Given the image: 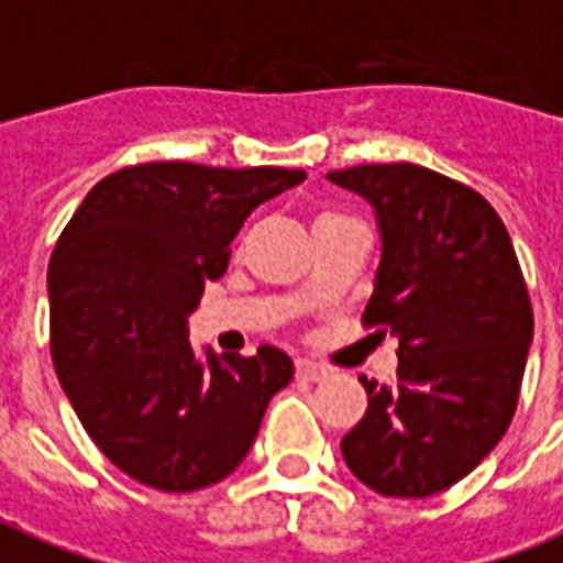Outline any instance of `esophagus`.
Wrapping results in <instances>:
<instances>
[{
  "instance_id": "obj_1",
  "label": "esophagus",
  "mask_w": 563,
  "mask_h": 563,
  "mask_svg": "<svg viewBox=\"0 0 563 563\" xmlns=\"http://www.w3.org/2000/svg\"><path fill=\"white\" fill-rule=\"evenodd\" d=\"M297 375L306 380H321L327 377V368L321 363H311V360H297Z\"/></svg>"
}]
</instances>
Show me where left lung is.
I'll return each instance as SVG.
<instances>
[{"mask_svg": "<svg viewBox=\"0 0 563 563\" xmlns=\"http://www.w3.org/2000/svg\"><path fill=\"white\" fill-rule=\"evenodd\" d=\"M327 176L375 209L380 264L363 323L399 339L396 384L360 377L368 408L342 455L377 495L429 498L510 426L534 339L522 269L489 200L450 176L408 162Z\"/></svg>", "mask_w": 563, "mask_h": 563, "instance_id": "8db88e82", "label": "left lung"}]
</instances>
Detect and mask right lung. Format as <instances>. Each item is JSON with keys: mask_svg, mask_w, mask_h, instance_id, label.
<instances>
[{"mask_svg": "<svg viewBox=\"0 0 563 563\" xmlns=\"http://www.w3.org/2000/svg\"><path fill=\"white\" fill-rule=\"evenodd\" d=\"M306 170L150 162L84 197L47 269L51 351L65 396L110 462L162 492L207 489L252 450L294 377L285 351L197 360L188 314L254 209Z\"/></svg>", "mask_w": 563, "mask_h": 563, "instance_id": "obj_1", "label": "right lung"}]
</instances>
